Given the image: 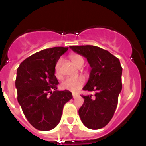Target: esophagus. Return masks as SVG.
<instances>
[{
  "mask_svg": "<svg viewBox=\"0 0 146 146\" xmlns=\"http://www.w3.org/2000/svg\"><path fill=\"white\" fill-rule=\"evenodd\" d=\"M77 95H76V94H73V98H74V99H76V98L77 97Z\"/></svg>",
  "mask_w": 146,
  "mask_h": 146,
  "instance_id": "1",
  "label": "esophagus"
}]
</instances>
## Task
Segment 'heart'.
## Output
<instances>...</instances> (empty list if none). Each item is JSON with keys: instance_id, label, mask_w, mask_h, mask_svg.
<instances>
[{"instance_id": "1", "label": "heart", "mask_w": 146, "mask_h": 146, "mask_svg": "<svg viewBox=\"0 0 146 146\" xmlns=\"http://www.w3.org/2000/svg\"><path fill=\"white\" fill-rule=\"evenodd\" d=\"M70 59L73 64L77 67H81L84 64V59L82 58L81 55L74 54V55H70ZM62 59L60 58L58 60L55 66V76L58 78L61 77V73H60V66H61ZM85 82L84 77L82 76H78V77H68L64 80L60 84L61 88L64 90H69L73 93H76L80 89L82 88Z\"/></svg>"}]
</instances>
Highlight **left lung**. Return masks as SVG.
Wrapping results in <instances>:
<instances>
[{
    "label": "left lung",
    "mask_w": 146,
    "mask_h": 146,
    "mask_svg": "<svg viewBox=\"0 0 146 146\" xmlns=\"http://www.w3.org/2000/svg\"><path fill=\"white\" fill-rule=\"evenodd\" d=\"M69 47L86 58L91 67L88 81L82 89L94 91L95 95H82L84 103L79 109L81 121L91 129L103 128L113 118L122 89V67L119 59L96 46Z\"/></svg>",
    "instance_id": "1"
}]
</instances>
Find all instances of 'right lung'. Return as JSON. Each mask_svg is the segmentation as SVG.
I'll list each match as a JSON object with an SVG mask.
<instances>
[{
	"label": "right lung",
	"mask_w": 146,
	"mask_h": 146,
	"mask_svg": "<svg viewBox=\"0 0 146 146\" xmlns=\"http://www.w3.org/2000/svg\"><path fill=\"white\" fill-rule=\"evenodd\" d=\"M69 47H55L36 52L18 67L15 86L25 118L38 130L49 131L59 123L69 91H57L55 66Z\"/></svg>",
	"instance_id": "add662e5"
}]
</instances>
